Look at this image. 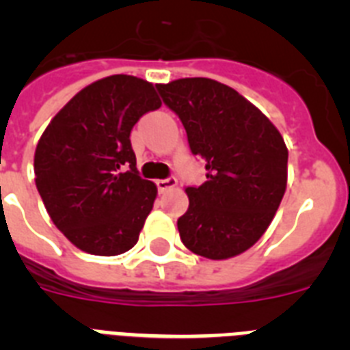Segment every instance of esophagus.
<instances>
[{
  "instance_id": "34e87169",
  "label": "esophagus",
  "mask_w": 350,
  "mask_h": 350,
  "mask_svg": "<svg viewBox=\"0 0 350 350\" xmlns=\"http://www.w3.org/2000/svg\"><path fill=\"white\" fill-rule=\"evenodd\" d=\"M156 185H157V191H159V193H166V191L173 189V187L177 185V178L175 177L161 178V180L156 182Z\"/></svg>"
}]
</instances>
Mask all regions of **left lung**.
Wrapping results in <instances>:
<instances>
[{
	"label": "left lung",
	"instance_id": "1",
	"mask_svg": "<svg viewBox=\"0 0 350 350\" xmlns=\"http://www.w3.org/2000/svg\"><path fill=\"white\" fill-rule=\"evenodd\" d=\"M177 113L191 152L205 161L206 182L187 187L177 221L182 243L208 259H230L254 245L273 221L287 185V147L258 107L233 88L194 77L157 83Z\"/></svg>",
	"mask_w": 350,
	"mask_h": 350
}]
</instances>
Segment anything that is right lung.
Returning a JSON list of instances; mask_svg holds the SVG:
<instances>
[{"instance_id": "add662e5", "label": "right lung", "mask_w": 350, "mask_h": 350, "mask_svg": "<svg viewBox=\"0 0 350 350\" xmlns=\"http://www.w3.org/2000/svg\"><path fill=\"white\" fill-rule=\"evenodd\" d=\"M159 107L147 80L105 77L77 92L43 131L36 189L55 228L83 252L117 256L138 242L157 187L138 175L129 135Z\"/></svg>"}]
</instances>
